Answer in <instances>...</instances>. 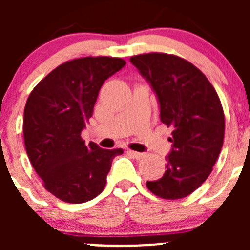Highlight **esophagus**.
Returning a JSON list of instances; mask_svg holds the SVG:
<instances>
[{
    "mask_svg": "<svg viewBox=\"0 0 250 250\" xmlns=\"http://www.w3.org/2000/svg\"><path fill=\"white\" fill-rule=\"evenodd\" d=\"M128 152L130 153V155L133 156L134 158H137V160H141V158L145 157V153H141V152H137V151H133V150H129Z\"/></svg>",
    "mask_w": 250,
    "mask_h": 250,
    "instance_id": "obj_1",
    "label": "esophagus"
}]
</instances>
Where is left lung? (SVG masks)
Returning <instances> with one entry per match:
<instances>
[{
  "label": "left lung",
  "mask_w": 250,
  "mask_h": 250,
  "mask_svg": "<svg viewBox=\"0 0 250 250\" xmlns=\"http://www.w3.org/2000/svg\"><path fill=\"white\" fill-rule=\"evenodd\" d=\"M130 62L157 95L161 121L172 128L167 170L146 186L165 200L186 197L207 180L223 147L220 99L203 72L178 55L147 53L134 55Z\"/></svg>",
  "instance_id": "1"
}]
</instances>
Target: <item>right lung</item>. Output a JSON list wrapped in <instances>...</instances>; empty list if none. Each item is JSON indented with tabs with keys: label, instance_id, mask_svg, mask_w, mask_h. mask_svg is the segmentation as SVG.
I'll return each instance as SVG.
<instances>
[{
	"label": "right lung",
	"instance_id": "1",
	"mask_svg": "<svg viewBox=\"0 0 250 250\" xmlns=\"http://www.w3.org/2000/svg\"><path fill=\"white\" fill-rule=\"evenodd\" d=\"M125 65L121 58L85 57L55 67L37 83L24 109L26 153L44 188L66 203L97 197L122 148L105 150L81 132L103 83Z\"/></svg>",
	"mask_w": 250,
	"mask_h": 250
}]
</instances>
